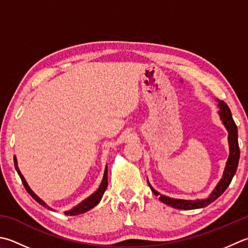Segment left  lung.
<instances>
[{
  "label": "left lung",
  "instance_id": "8db88e82",
  "mask_svg": "<svg viewBox=\"0 0 248 248\" xmlns=\"http://www.w3.org/2000/svg\"><path fill=\"white\" fill-rule=\"evenodd\" d=\"M217 101V106L219 110H218V114H219V117L224 124L225 128L228 131V144H229V157L226 162L225 171L222 174V177L220 181L218 182L216 187L213 189L211 195L205 199H197V200H183V199H174L170 198L167 196H163L161 193H159L157 190L150 185L148 179L147 183L154 192L155 196L159 197V200L166 203L169 206H172L174 208H178V210H197V208H202L205 207L208 204H211L212 202H214L218 197H220L228 186L230 185V183L233 178L234 174L236 172L237 164H239V159H240V147H239V142H237V128L234 123L233 118H232L231 110L228 108V105L225 103L224 101Z\"/></svg>",
  "mask_w": 248,
  "mask_h": 248
}]
</instances>
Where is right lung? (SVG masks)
<instances>
[{"label":"right lung","mask_w":248,"mask_h":248,"mask_svg":"<svg viewBox=\"0 0 248 248\" xmlns=\"http://www.w3.org/2000/svg\"><path fill=\"white\" fill-rule=\"evenodd\" d=\"M14 162H15V168H16V171H17V173L19 174V176H20V178H21L23 186H24V188H26V190H27L29 193H30V196H31L37 203H40L41 205H43L44 207H46L47 210L55 211V210H53V208H51L49 205L46 204V203L44 202L40 197H37V196L35 195V193L33 192V190L30 188V186L28 185L26 178L23 177V175H22L21 172H20V170H19V168H18V163H17V158H16V157H14ZM106 188H108V166L105 167L103 179H102V182H101V184H100L98 190L92 193V195L89 196L87 199H85L84 201H81V202L79 203V204H77L75 207H73L72 210L65 211L64 214L67 215V216H75V215H79V214H82V213L88 212L89 210H91V208H93L96 204H99V202L101 201L102 197H103L104 192H105V190H106Z\"/></svg>","instance_id":"obj_1"}]
</instances>
